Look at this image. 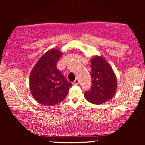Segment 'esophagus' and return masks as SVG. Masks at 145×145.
Returning a JSON list of instances; mask_svg holds the SVG:
<instances>
[{
    "mask_svg": "<svg viewBox=\"0 0 145 145\" xmlns=\"http://www.w3.org/2000/svg\"><path fill=\"white\" fill-rule=\"evenodd\" d=\"M79 82H80L79 80H78V79H76V80H74V82H73V84H76V85H77V84H79Z\"/></svg>",
    "mask_w": 145,
    "mask_h": 145,
    "instance_id": "obj_1",
    "label": "esophagus"
}]
</instances>
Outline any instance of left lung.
<instances>
[{
	"mask_svg": "<svg viewBox=\"0 0 145 145\" xmlns=\"http://www.w3.org/2000/svg\"><path fill=\"white\" fill-rule=\"evenodd\" d=\"M92 86L84 93L90 103L101 104L112 99L117 88V80L112 68L101 56H94L91 59Z\"/></svg>",
	"mask_w": 145,
	"mask_h": 145,
	"instance_id": "1",
	"label": "left lung"
}]
</instances>
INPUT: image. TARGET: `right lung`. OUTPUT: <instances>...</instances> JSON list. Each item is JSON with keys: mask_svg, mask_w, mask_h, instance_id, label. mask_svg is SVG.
<instances>
[{"mask_svg": "<svg viewBox=\"0 0 145 145\" xmlns=\"http://www.w3.org/2000/svg\"><path fill=\"white\" fill-rule=\"evenodd\" d=\"M62 52L52 48L38 60L30 74L29 86L33 98L39 104L52 106L65 98L72 86L56 68Z\"/></svg>", "mask_w": 145, "mask_h": 145, "instance_id": "obj_1", "label": "right lung"}]
</instances>
